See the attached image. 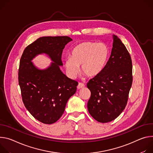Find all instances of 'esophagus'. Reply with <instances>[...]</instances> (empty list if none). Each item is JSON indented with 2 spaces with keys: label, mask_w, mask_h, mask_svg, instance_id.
Wrapping results in <instances>:
<instances>
[{
  "label": "esophagus",
  "mask_w": 153,
  "mask_h": 153,
  "mask_svg": "<svg viewBox=\"0 0 153 153\" xmlns=\"http://www.w3.org/2000/svg\"><path fill=\"white\" fill-rule=\"evenodd\" d=\"M84 86H85V85H84V84L83 83H82V82H79V83H78V85L77 86V89H81V88H84Z\"/></svg>",
  "instance_id": "34e87169"
}]
</instances>
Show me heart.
Here are the masks:
<instances>
[{
	"instance_id": "heart-1",
	"label": "heart",
	"mask_w": 153,
	"mask_h": 153,
	"mask_svg": "<svg viewBox=\"0 0 153 153\" xmlns=\"http://www.w3.org/2000/svg\"><path fill=\"white\" fill-rule=\"evenodd\" d=\"M110 55L109 47L103 43L83 42L75 45L71 52V58L65 62L68 75L75 78L79 72L88 77H95L103 71Z\"/></svg>"
}]
</instances>
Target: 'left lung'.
I'll return each instance as SVG.
<instances>
[{
  "label": "left lung",
  "mask_w": 153,
  "mask_h": 153,
  "mask_svg": "<svg viewBox=\"0 0 153 153\" xmlns=\"http://www.w3.org/2000/svg\"><path fill=\"white\" fill-rule=\"evenodd\" d=\"M112 46L103 71L87 84L91 92L88 111L101 123L115 120L125 109L132 83V60L128 51L115 35Z\"/></svg>",
  "instance_id": "left-lung-1"
}]
</instances>
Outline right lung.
<instances>
[{
	"mask_svg": "<svg viewBox=\"0 0 153 153\" xmlns=\"http://www.w3.org/2000/svg\"><path fill=\"white\" fill-rule=\"evenodd\" d=\"M72 41L66 36L41 37L28 45L21 58L18 81L23 103L33 117L44 124H52L59 119L68 100L76 91L78 82L59 69L63 49ZM42 53L54 62L44 70H38L31 62Z\"/></svg>",
	"mask_w": 153,
	"mask_h": 153,
	"instance_id": "obj_1",
	"label": "right lung"
}]
</instances>
